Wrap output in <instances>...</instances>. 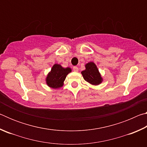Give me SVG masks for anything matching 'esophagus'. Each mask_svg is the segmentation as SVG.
Returning <instances> with one entry per match:
<instances>
[{
	"mask_svg": "<svg viewBox=\"0 0 147 147\" xmlns=\"http://www.w3.org/2000/svg\"><path fill=\"white\" fill-rule=\"evenodd\" d=\"M73 71L74 72H78V68L77 67H73Z\"/></svg>",
	"mask_w": 147,
	"mask_h": 147,
	"instance_id": "1",
	"label": "esophagus"
}]
</instances>
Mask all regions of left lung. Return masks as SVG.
<instances>
[{
    "mask_svg": "<svg viewBox=\"0 0 147 147\" xmlns=\"http://www.w3.org/2000/svg\"><path fill=\"white\" fill-rule=\"evenodd\" d=\"M85 67V70L81 72L84 80L94 86H97L101 84L103 80L96 65L93 62H89Z\"/></svg>",
    "mask_w": 147,
    "mask_h": 147,
    "instance_id": "1",
    "label": "left lung"
}]
</instances>
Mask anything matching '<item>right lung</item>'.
I'll return each instance as SVG.
<instances>
[{"instance_id":"right-lung-1","label":"right lung","mask_w":147,"mask_h":147,"mask_svg":"<svg viewBox=\"0 0 147 147\" xmlns=\"http://www.w3.org/2000/svg\"><path fill=\"white\" fill-rule=\"evenodd\" d=\"M71 72V68H63L59 64H54L51 72H49L47 76L46 83L47 86L53 89L61 88L63 85V82L67 75Z\"/></svg>"}]
</instances>
